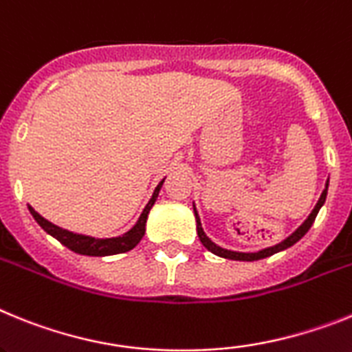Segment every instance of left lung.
Wrapping results in <instances>:
<instances>
[{
  "label": "left lung",
  "instance_id": "left-lung-1",
  "mask_svg": "<svg viewBox=\"0 0 352 352\" xmlns=\"http://www.w3.org/2000/svg\"><path fill=\"white\" fill-rule=\"evenodd\" d=\"M329 182V180H328ZM328 182H326V188H324L322 195H320V198L317 200L316 207H314V210L310 212V216H308L307 219L303 221V225L298 228L296 232H292V234L287 237V239H283L282 243L274 244V246H271V248H265V250H261V252H255V253H241V252H232V250H225L221 248V246H218V244H214L212 241L209 239L206 235V232H204V228H201V223H200V216H198L197 212V207H195L193 204V210H195V218H197V232H198V237H200L201 244L206 246L207 250H209L210 253H214V255L218 256H223V258H230V261H244V262H253V261H261V258H265V256H271L274 255V253L278 252H283V250L290 248L292 244L298 243L301 237H303L305 234H307L308 230H310V227L314 225V221H316L317 218V212L320 210V207L324 206V201H326V195H328Z\"/></svg>",
  "mask_w": 352,
  "mask_h": 352
}]
</instances>
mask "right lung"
<instances>
[{
	"label": "right lung",
	"instance_id": "1",
	"mask_svg": "<svg viewBox=\"0 0 352 352\" xmlns=\"http://www.w3.org/2000/svg\"><path fill=\"white\" fill-rule=\"evenodd\" d=\"M164 179L157 184V188L154 189V195L148 200V204L143 209L142 216L138 218L136 225L131 228L129 232L118 235V237H109V239H96V237H90V235L83 234H74V232H69L65 228H60L56 225H53L51 221H47L45 218H42L41 214L36 212L33 207L28 206L30 212L35 218V221L47 232L49 235H53L54 239H58L63 246H67L69 250H72L74 253L79 255H88V256H108V255H117V253H125L133 250L136 244L142 241V237L145 235V223L148 218V212H151L152 206L157 200V195L161 191V186H163Z\"/></svg>",
	"mask_w": 352,
	"mask_h": 352
}]
</instances>
